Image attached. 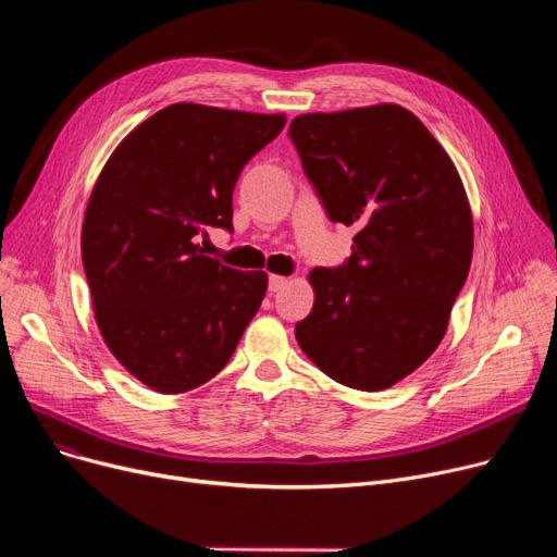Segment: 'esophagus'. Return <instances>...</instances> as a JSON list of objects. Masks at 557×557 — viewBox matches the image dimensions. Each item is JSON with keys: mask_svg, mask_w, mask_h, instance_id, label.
<instances>
[{"mask_svg": "<svg viewBox=\"0 0 557 557\" xmlns=\"http://www.w3.org/2000/svg\"><path fill=\"white\" fill-rule=\"evenodd\" d=\"M286 284H288V277H282V275L269 277V290H273V294H277V290H282Z\"/></svg>", "mask_w": 557, "mask_h": 557, "instance_id": "1", "label": "esophagus"}]
</instances>
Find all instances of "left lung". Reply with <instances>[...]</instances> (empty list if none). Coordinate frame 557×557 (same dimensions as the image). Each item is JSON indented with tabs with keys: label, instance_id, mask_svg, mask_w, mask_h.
Returning a JSON list of instances; mask_svg holds the SVG:
<instances>
[{
	"label": "left lung",
	"instance_id": "obj_1",
	"mask_svg": "<svg viewBox=\"0 0 557 557\" xmlns=\"http://www.w3.org/2000/svg\"><path fill=\"white\" fill-rule=\"evenodd\" d=\"M288 137L330 221L359 230L345 263L309 273L315 298L296 338L334 382L386 391L441 345L470 273L460 175L395 103L300 114Z\"/></svg>",
	"mask_w": 557,
	"mask_h": 557
}]
</instances>
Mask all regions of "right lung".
Wrapping results in <instances>:
<instances>
[{"instance_id":"1","label":"right lung","mask_w":557,"mask_h":557,"mask_svg":"<svg viewBox=\"0 0 557 557\" xmlns=\"http://www.w3.org/2000/svg\"><path fill=\"white\" fill-rule=\"evenodd\" d=\"M284 124V114L173 103L99 175L81 234L95 318L116 361L158 393L219 374L267 296V273L230 269L199 242L212 227L232 232L239 173Z\"/></svg>"}]
</instances>
